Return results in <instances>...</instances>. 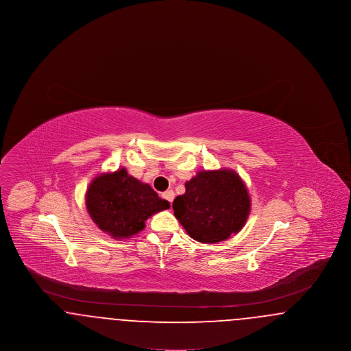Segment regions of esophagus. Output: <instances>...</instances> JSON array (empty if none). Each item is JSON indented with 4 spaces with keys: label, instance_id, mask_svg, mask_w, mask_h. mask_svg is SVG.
Wrapping results in <instances>:
<instances>
[{
    "label": "esophagus",
    "instance_id": "esophagus-1",
    "mask_svg": "<svg viewBox=\"0 0 351 351\" xmlns=\"http://www.w3.org/2000/svg\"><path fill=\"white\" fill-rule=\"evenodd\" d=\"M162 197H163L165 200L172 202V201H173V197H175V193H173V191H172V189H168V191H166V192L162 195Z\"/></svg>",
    "mask_w": 351,
    "mask_h": 351
}]
</instances>
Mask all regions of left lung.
<instances>
[{"mask_svg":"<svg viewBox=\"0 0 351 351\" xmlns=\"http://www.w3.org/2000/svg\"><path fill=\"white\" fill-rule=\"evenodd\" d=\"M250 206L247 188L233 169L197 172L185 183V193L172 204L185 232L202 243H217L238 233Z\"/></svg>","mask_w":351,"mask_h":351,"instance_id":"left-lung-1","label":"left lung"}]
</instances>
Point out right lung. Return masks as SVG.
Masks as SVG:
<instances>
[{
    "mask_svg": "<svg viewBox=\"0 0 351 351\" xmlns=\"http://www.w3.org/2000/svg\"><path fill=\"white\" fill-rule=\"evenodd\" d=\"M85 205L101 230L117 239L142 232L147 218L169 208L167 200L125 168L96 176L86 189Z\"/></svg>",
    "mask_w": 351,
    "mask_h": 351,
    "instance_id": "obj_1",
    "label": "right lung"
}]
</instances>
